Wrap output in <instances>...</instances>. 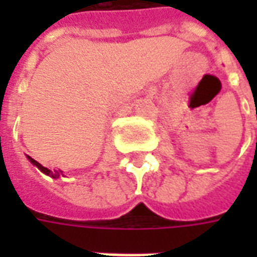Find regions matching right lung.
<instances>
[{"label": "right lung", "mask_w": 257, "mask_h": 257, "mask_svg": "<svg viewBox=\"0 0 257 257\" xmlns=\"http://www.w3.org/2000/svg\"><path fill=\"white\" fill-rule=\"evenodd\" d=\"M27 158H29V161H30L33 165H36V167L38 168L41 172H44L45 175H48V176H51V178H53V179H58V178H60V176H63V172H62L60 169H59V171H51V169H48V168L42 167L40 162H37L36 160H33L31 157L27 156Z\"/></svg>", "instance_id": "obj_1"}]
</instances>
